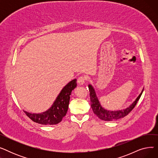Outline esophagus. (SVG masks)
I'll return each instance as SVG.
<instances>
[{"mask_svg":"<svg viewBox=\"0 0 158 158\" xmlns=\"http://www.w3.org/2000/svg\"><path fill=\"white\" fill-rule=\"evenodd\" d=\"M85 80H86L85 77H84V76H81V77H79L78 78V79H77L78 84H79V85H83L85 84Z\"/></svg>","mask_w":158,"mask_h":158,"instance_id":"obj_1","label":"esophagus"}]
</instances>
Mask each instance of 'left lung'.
<instances>
[{"label": "left lung", "mask_w": 158, "mask_h": 158, "mask_svg": "<svg viewBox=\"0 0 158 158\" xmlns=\"http://www.w3.org/2000/svg\"><path fill=\"white\" fill-rule=\"evenodd\" d=\"M88 88L89 92L91 107H92V109L94 113L98 117V118L104 121H113L126 117V116L135 107L136 104H137V102L139 101L141 95H142L143 92V88L142 92H141L140 94L138 96V97L136 98V100L129 107H126V108L121 110L111 111L104 109L101 106L96 95L95 90L92 85H88Z\"/></svg>", "instance_id": "obj_1"}]
</instances>
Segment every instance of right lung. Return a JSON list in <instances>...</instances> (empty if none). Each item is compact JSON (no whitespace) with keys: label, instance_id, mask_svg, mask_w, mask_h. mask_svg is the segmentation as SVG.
Here are the masks:
<instances>
[{"label":"right lung","instance_id":"1","mask_svg":"<svg viewBox=\"0 0 158 158\" xmlns=\"http://www.w3.org/2000/svg\"><path fill=\"white\" fill-rule=\"evenodd\" d=\"M77 86V79L69 82L61 89L52 106L40 113H32L23 111L33 122L42 125H55L60 123L67 113L72 91Z\"/></svg>","mask_w":158,"mask_h":158}]
</instances>
